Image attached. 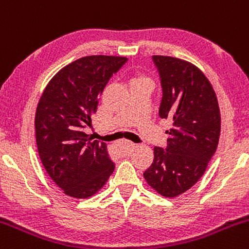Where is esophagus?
<instances>
[{
    "label": "esophagus",
    "mask_w": 249,
    "mask_h": 249,
    "mask_svg": "<svg viewBox=\"0 0 249 249\" xmlns=\"http://www.w3.org/2000/svg\"><path fill=\"white\" fill-rule=\"evenodd\" d=\"M121 146H122V150H124V152H129V151L134 147V143H133L132 142H129V140H124V142H121Z\"/></svg>",
    "instance_id": "esophagus-1"
}]
</instances>
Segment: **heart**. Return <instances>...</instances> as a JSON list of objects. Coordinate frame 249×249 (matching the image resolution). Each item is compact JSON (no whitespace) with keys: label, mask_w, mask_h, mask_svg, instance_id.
<instances>
[{"label":"heart","mask_w":249,"mask_h":249,"mask_svg":"<svg viewBox=\"0 0 249 249\" xmlns=\"http://www.w3.org/2000/svg\"><path fill=\"white\" fill-rule=\"evenodd\" d=\"M138 79H142V78H134V79H133V81H134V80H138Z\"/></svg>","instance_id":"heart-1"}]
</instances>
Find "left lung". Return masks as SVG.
<instances>
[{
	"label": "left lung",
	"mask_w": 249,
	"mask_h": 249,
	"mask_svg": "<svg viewBox=\"0 0 249 249\" xmlns=\"http://www.w3.org/2000/svg\"><path fill=\"white\" fill-rule=\"evenodd\" d=\"M163 89L160 116L173 122L165 150L153 148V163L143 173L151 188L175 198L204 175L218 146L220 111L209 79L193 63L153 56Z\"/></svg>",
	"instance_id": "1"
}]
</instances>
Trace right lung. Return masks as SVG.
<instances>
[{
    "label": "right lung",
    "instance_id": "obj_1",
    "mask_svg": "<svg viewBox=\"0 0 249 249\" xmlns=\"http://www.w3.org/2000/svg\"><path fill=\"white\" fill-rule=\"evenodd\" d=\"M124 56H85L63 67L45 87L36 110L38 153L51 180L68 196L86 199L103 188L115 169L106 142H91V125L104 87Z\"/></svg>",
    "mask_w": 249,
    "mask_h": 249
}]
</instances>
